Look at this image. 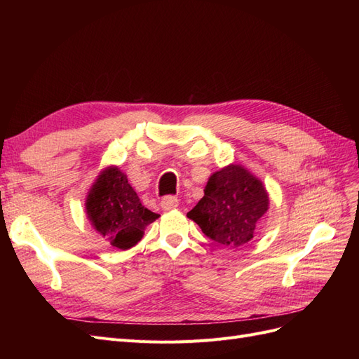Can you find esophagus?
Returning <instances> with one entry per match:
<instances>
[{"label": "esophagus", "instance_id": "1", "mask_svg": "<svg viewBox=\"0 0 359 359\" xmlns=\"http://www.w3.org/2000/svg\"><path fill=\"white\" fill-rule=\"evenodd\" d=\"M178 203H180V201L175 196H166V198L161 199L160 206H161L163 211H172V210L177 208Z\"/></svg>", "mask_w": 359, "mask_h": 359}]
</instances>
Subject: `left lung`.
<instances>
[{"label": "left lung", "mask_w": 359, "mask_h": 359, "mask_svg": "<svg viewBox=\"0 0 359 359\" xmlns=\"http://www.w3.org/2000/svg\"><path fill=\"white\" fill-rule=\"evenodd\" d=\"M203 198L187 217L224 247L238 248L255 236L256 223L269 208V194L243 165H227L208 178Z\"/></svg>", "instance_id": "left-lung-1"}]
</instances>
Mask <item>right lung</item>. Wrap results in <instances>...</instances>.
I'll return each instance as SVG.
<instances>
[{
	"mask_svg": "<svg viewBox=\"0 0 359 359\" xmlns=\"http://www.w3.org/2000/svg\"><path fill=\"white\" fill-rule=\"evenodd\" d=\"M85 212L94 231L121 250L137 244L145 227L160 217L145 208L126 173L114 165L97 175L86 194Z\"/></svg>",
	"mask_w": 359,
	"mask_h": 359,
	"instance_id": "1",
	"label": "right lung"
}]
</instances>
